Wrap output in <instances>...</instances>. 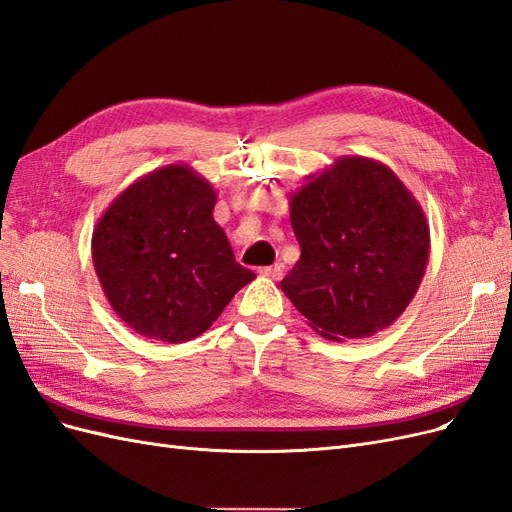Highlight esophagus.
<instances>
[{
	"mask_svg": "<svg viewBox=\"0 0 512 512\" xmlns=\"http://www.w3.org/2000/svg\"><path fill=\"white\" fill-rule=\"evenodd\" d=\"M282 269H284V265H280V262H275V265H271V267H262L260 275L271 277V280H280Z\"/></svg>",
	"mask_w": 512,
	"mask_h": 512,
	"instance_id": "obj_1",
	"label": "esophagus"
}]
</instances>
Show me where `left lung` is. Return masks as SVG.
Masks as SVG:
<instances>
[{
  "label": "left lung",
  "instance_id": "1",
  "mask_svg": "<svg viewBox=\"0 0 512 512\" xmlns=\"http://www.w3.org/2000/svg\"><path fill=\"white\" fill-rule=\"evenodd\" d=\"M301 258L282 280L318 335L371 337L406 312L429 260L423 207L393 170L337 158L290 196Z\"/></svg>",
  "mask_w": 512,
  "mask_h": 512
}]
</instances>
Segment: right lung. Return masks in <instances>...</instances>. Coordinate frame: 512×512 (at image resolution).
I'll return each mask as SVG.
<instances>
[{"mask_svg": "<svg viewBox=\"0 0 512 512\" xmlns=\"http://www.w3.org/2000/svg\"><path fill=\"white\" fill-rule=\"evenodd\" d=\"M218 194L185 164L134 181L91 237V258L108 303L138 335L181 344L203 335L254 280L213 220Z\"/></svg>", "mask_w": 512, "mask_h": 512, "instance_id": "obj_1", "label": "right lung"}]
</instances>
